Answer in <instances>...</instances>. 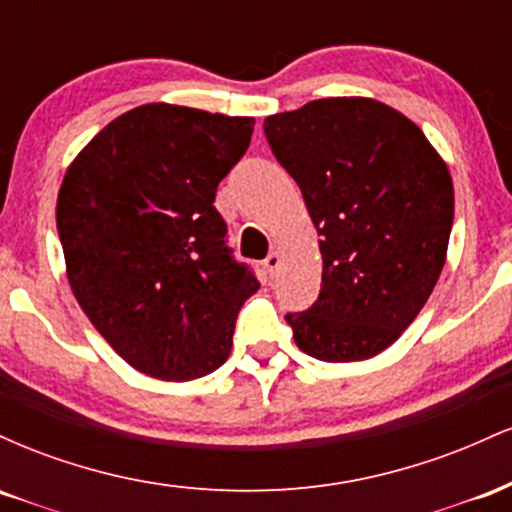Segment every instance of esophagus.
I'll return each mask as SVG.
<instances>
[{
	"instance_id": "34e87169",
	"label": "esophagus",
	"mask_w": 512,
	"mask_h": 512,
	"mask_svg": "<svg viewBox=\"0 0 512 512\" xmlns=\"http://www.w3.org/2000/svg\"><path fill=\"white\" fill-rule=\"evenodd\" d=\"M281 267V255L279 252H269L267 260H264V272H267L269 276H274L276 272H279Z\"/></svg>"
}]
</instances>
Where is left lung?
I'll return each instance as SVG.
<instances>
[{"instance_id":"left-lung-1","label":"left lung","mask_w":512,"mask_h":512,"mask_svg":"<svg viewBox=\"0 0 512 512\" xmlns=\"http://www.w3.org/2000/svg\"><path fill=\"white\" fill-rule=\"evenodd\" d=\"M264 134L320 236V296L286 315L298 349L330 363L380 354L414 322L445 264L448 166L409 117L373 98L310 101L267 117Z\"/></svg>"}]
</instances>
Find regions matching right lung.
I'll list each match as a JSON object with an SVG mask.
<instances>
[{
	"label": "right lung",
	"instance_id": "1",
	"mask_svg": "<svg viewBox=\"0 0 512 512\" xmlns=\"http://www.w3.org/2000/svg\"><path fill=\"white\" fill-rule=\"evenodd\" d=\"M252 117L149 103L103 127L57 197L76 301L132 368L195 380L223 366L260 289L226 245L216 187L243 158Z\"/></svg>",
	"mask_w": 512,
	"mask_h": 512
}]
</instances>
